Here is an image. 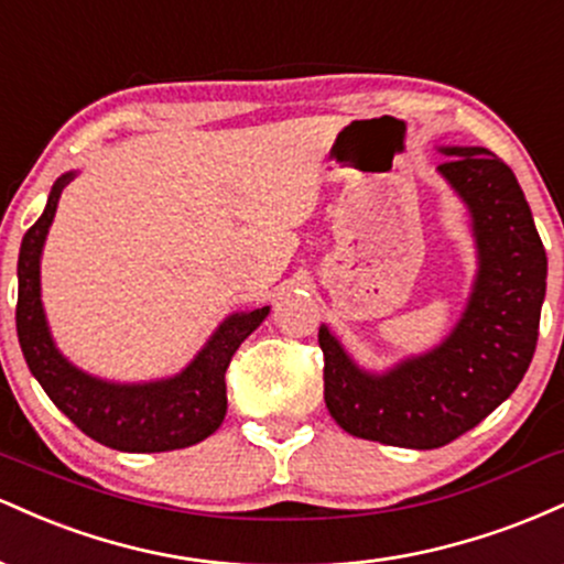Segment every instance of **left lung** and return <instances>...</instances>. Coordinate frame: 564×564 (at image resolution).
<instances>
[{"instance_id":"8db88e82","label":"left lung","mask_w":564,"mask_h":564,"mask_svg":"<svg viewBox=\"0 0 564 564\" xmlns=\"http://www.w3.org/2000/svg\"><path fill=\"white\" fill-rule=\"evenodd\" d=\"M437 166L469 212L477 275L467 307L430 352L366 371L321 326L326 408L355 437L400 448L448 445L494 413L525 377L546 296V251L514 172L477 145L440 148Z\"/></svg>"}]
</instances>
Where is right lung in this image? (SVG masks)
Segmentation results:
<instances>
[{"instance_id": "right-lung-1", "label": "right lung", "mask_w": 564, "mask_h": 564, "mask_svg": "<svg viewBox=\"0 0 564 564\" xmlns=\"http://www.w3.org/2000/svg\"><path fill=\"white\" fill-rule=\"evenodd\" d=\"M76 177L55 180L42 217L23 236L18 257V341L42 390L84 435L127 453H161L196 445L219 430L228 394L225 371L241 341L268 318L270 307L232 313L215 328L183 371L153 381H108L82 371L55 345L42 304V249L63 187Z\"/></svg>"}]
</instances>
